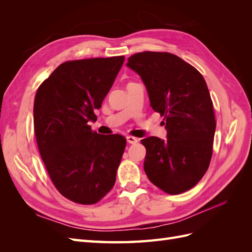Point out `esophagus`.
<instances>
[{
  "instance_id": "34e87169",
  "label": "esophagus",
  "mask_w": 252,
  "mask_h": 252,
  "mask_svg": "<svg viewBox=\"0 0 252 252\" xmlns=\"http://www.w3.org/2000/svg\"><path fill=\"white\" fill-rule=\"evenodd\" d=\"M126 140H127V142H128L129 144H136V143L139 142L138 139L134 138V136H131V135H127V136H126Z\"/></svg>"
}]
</instances>
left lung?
I'll list each match as a JSON object with an SVG mask.
<instances>
[{
	"label": "left lung",
	"mask_w": 252,
	"mask_h": 252,
	"mask_svg": "<svg viewBox=\"0 0 252 252\" xmlns=\"http://www.w3.org/2000/svg\"><path fill=\"white\" fill-rule=\"evenodd\" d=\"M127 67L141 77L167 130L166 140L141 141L147 151L144 170L166 193L185 192L203 178L212 156L217 124L207 84L193 66L169 52L135 53Z\"/></svg>",
	"instance_id": "1"
}]
</instances>
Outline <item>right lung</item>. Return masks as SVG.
Instances as JSON below:
<instances>
[{
    "label": "right lung",
    "mask_w": 252,
    "mask_h": 252,
    "mask_svg": "<svg viewBox=\"0 0 252 252\" xmlns=\"http://www.w3.org/2000/svg\"><path fill=\"white\" fill-rule=\"evenodd\" d=\"M125 58L68 61L37 89L33 124L37 147L59 192L90 205L112 189L126 146L120 134L94 132L88 122L102 102Z\"/></svg>",
    "instance_id": "obj_1"
}]
</instances>
